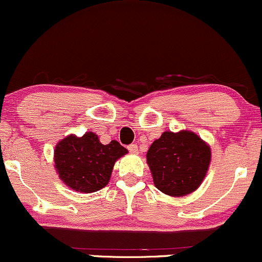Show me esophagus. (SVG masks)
Returning <instances> with one entry per match:
<instances>
[{
    "instance_id": "34e87169",
    "label": "esophagus",
    "mask_w": 262,
    "mask_h": 262,
    "mask_svg": "<svg viewBox=\"0 0 262 262\" xmlns=\"http://www.w3.org/2000/svg\"><path fill=\"white\" fill-rule=\"evenodd\" d=\"M128 149H129V151H130V153H133V154L138 153V145L137 144H130L128 146Z\"/></svg>"
}]
</instances>
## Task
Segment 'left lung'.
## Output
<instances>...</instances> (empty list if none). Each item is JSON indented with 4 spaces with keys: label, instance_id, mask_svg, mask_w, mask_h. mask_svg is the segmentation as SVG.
Wrapping results in <instances>:
<instances>
[{
    "label": "left lung",
    "instance_id": "left-lung-1",
    "mask_svg": "<svg viewBox=\"0 0 262 262\" xmlns=\"http://www.w3.org/2000/svg\"><path fill=\"white\" fill-rule=\"evenodd\" d=\"M210 162V145L186 129L164 132L146 153L154 185L170 196H185L196 190Z\"/></svg>",
    "mask_w": 262,
    "mask_h": 262
}]
</instances>
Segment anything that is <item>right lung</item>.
<instances>
[{
    "label": "right lung",
    "mask_w": 262,
    "mask_h": 262,
    "mask_svg": "<svg viewBox=\"0 0 262 262\" xmlns=\"http://www.w3.org/2000/svg\"><path fill=\"white\" fill-rule=\"evenodd\" d=\"M126 153L128 150L117 140L102 144L93 132L82 137L70 134L54 148V168L68 188L89 194L107 185L114 164Z\"/></svg>",
    "instance_id": "add662e5"
}]
</instances>
